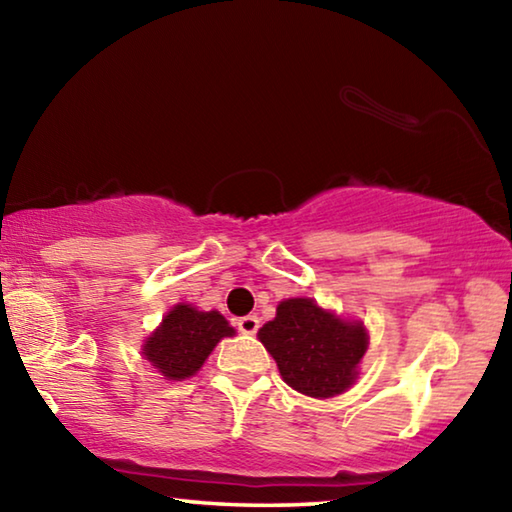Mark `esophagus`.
Segmentation results:
<instances>
[{"label":"esophagus","instance_id":"obj_1","mask_svg":"<svg viewBox=\"0 0 512 512\" xmlns=\"http://www.w3.org/2000/svg\"><path fill=\"white\" fill-rule=\"evenodd\" d=\"M237 327H239V332H244V334H255L259 329V318L255 314L241 316V318H237Z\"/></svg>","mask_w":512,"mask_h":512}]
</instances>
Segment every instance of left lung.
I'll return each instance as SVG.
<instances>
[{"label": "left lung", "instance_id": "left-lung-1", "mask_svg": "<svg viewBox=\"0 0 512 512\" xmlns=\"http://www.w3.org/2000/svg\"><path fill=\"white\" fill-rule=\"evenodd\" d=\"M282 379L309 397H334L357 377V363L368 348L366 329L343 323L309 298L280 302L273 320L259 329Z\"/></svg>", "mask_w": 512, "mask_h": 512}]
</instances>
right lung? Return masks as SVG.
I'll return each mask as SVG.
<instances>
[{
    "instance_id": "add662e5",
    "label": "right lung",
    "mask_w": 512,
    "mask_h": 512,
    "mask_svg": "<svg viewBox=\"0 0 512 512\" xmlns=\"http://www.w3.org/2000/svg\"><path fill=\"white\" fill-rule=\"evenodd\" d=\"M232 334L235 329L219 311H198L189 305H178L146 341L144 357L167 379H185L203 366L223 336Z\"/></svg>"
}]
</instances>
